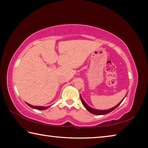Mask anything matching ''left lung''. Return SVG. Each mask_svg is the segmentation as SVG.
I'll return each instance as SVG.
<instances>
[{
  "label": "left lung",
  "instance_id": "1",
  "mask_svg": "<svg viewBox=\"0 0 148 148\" xmlns=\"http://www.w3.org/2000/svg\"><path fill=\"white\" fill-rule=\"evenodd\" d=\"M127 96V95H126ZM125 96V97H126ZM124 98V99H125ZM80 99H81V101H82V104L84 105V106L88 110V111L89 112H91V114H95V115H104V114H109L110 112H112L114 110H115L116 108L118 106H119L120 105V104L122 102V101H123L124 100V99L122 100V101L119 102V103H118L117 104L116 106H115L114 107H113V108H110V109H108V110H97V109H95V108H91L90 107L89 105H87V103L86 102L84 101V100L82 99V97H81V95H80Z\"/></svg>",
  "mask_w": 148,
  "mask_h": 148
}]
</instances>
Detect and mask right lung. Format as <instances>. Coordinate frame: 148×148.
I'll return each mask as SVG.
<instances>
[{
  "label": "right lung",
  "instance_id": "obj_1",
  "mask_svg": "<svg viewBox=\"0 0 148 148\" xmlns=\"http://www.w3.org/2000/svg\"><path fill=\"white\" fill-rule=\"evenodd\" d=\"M27 103V102H26ZM27 104L28 105V106H29L30 107H31L32 108H34V109H36V110H46L49 107V106H33V105H31V104H29L28 103H27Z\"/></svg>",
  "mask_w": 148,
  "mask_h": 148
}]
</instances>
